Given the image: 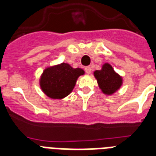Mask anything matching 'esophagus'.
Returning a JSON list of instances; mask_svg holds the SVG:
<instances>
[{"mask_svg": "<svg viewBox=\"0 0 156 156\" xmlns=\"http://www.w3.org/2000/svg\"><path fill=\"white\" fill-rule=\"evenodd\" d=\"M85 71H86V73H90V72H91V67L90 66H87L85 68Z\"/></svg>", "mask_w": 156, "mask_h": 156, "instance_id": "1", "label": "esophagus"}]
</instances>
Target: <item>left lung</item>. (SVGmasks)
I'll return each instance as SVG.
<instances>
[{
  "mask_svg": "<svg viewBox=\"0 0 156 156\" xmlns=\"http://www.w3.org/2000/svg\"><path fill=\"white\" fill-rule=\"evenodd\" d=\"M94 76L97 80L99 87L104 95H113L123 84L122 77L116 73L108 63H104L100 70H95Z\"/></svg>",
  "mask_w": 156,
  "mask_h": 156,
  "instance_id": "obj_1",
  "label": "left lung"
}]
</instances>
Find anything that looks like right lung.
I'll use <instances>...</instances> for the list:
<instances>
[{
	"label": "right lung",
	"mask_w": 156,
	"mask_h": 156,
	"mask_svg": "<svg viewBox=\"0 0 156 156\" xmlns=\"http://www.w3.org/2000/svg\"><path fill=\"white\" fill-rule=\"evenodd\" d=\"M85 71L73 68L68 63H61L44 69L40 78V87L48 97L61 100L72 92L78 77Z\"/></svg>",
	"instance_id": "1"
}]
</instances>
